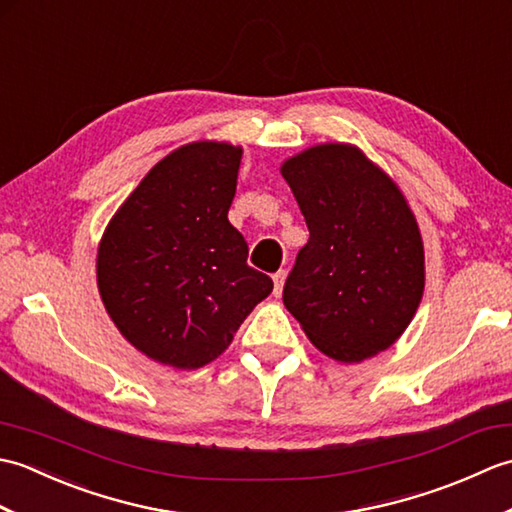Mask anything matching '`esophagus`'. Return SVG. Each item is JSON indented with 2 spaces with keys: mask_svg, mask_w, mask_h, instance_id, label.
Wrapping results in <instances>:
<instances>
[{
  "mask_svg": "<svg viewBox=\"0 0 512 512\" xmlns=\"http://www.w3.org/2000/svg\"><path fill=\"white\" fill-rule=\"evenodd\" d=\"M284 281H286V273L284 270H279V273L273 275V295L275 297H281V292H284Z\"/></svg>",
  "mask_w": 512,
  "mask_h": 512,
  "instance_id": "obj_1",
  "label": "esophagus"
}]
</instances>
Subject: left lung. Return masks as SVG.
Returning <instances> with one entry per match:
<instances>
[{
	"label": "left lung",
	"mask_w": 512,
	"mask_h": 512,
	"mask_svg": "<svg viewBox=\"0 0 512 512\" xmlns=\"http://www.w3.org/2000/svg\"><path fill=\"white\" fill-rule=\"evenodd\" d=\"M279 171L310 231L284 306L334 361L361 363L387 350L424 292L422 235L405 195L350 143L308 147Z\"/></svg>",
	"instance_id": "obj_1"
}]
</instances>
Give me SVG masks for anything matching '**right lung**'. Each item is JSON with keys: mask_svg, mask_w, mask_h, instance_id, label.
I'll return each mask as SVG.
<instances>
[{"mask_svg": "<svg viewBox=\"0 0 512 512\" xmlns=\"http://www.w3.org/2000/svg\"><path fill=\"white\" fill-rule=\"evenodd\" d=\"M242 147L173 149L118 206L99 242L96 284L114 325L151 361L198 369L231 345L273 292L228 222Z\"/></svg>", "mask_w": 512, "mask_h": 512, "instance_id": "obj_1", "label": "right lung"}]
</instances>
